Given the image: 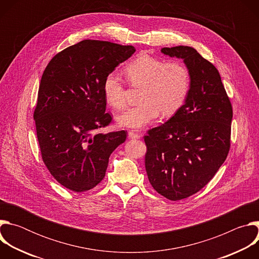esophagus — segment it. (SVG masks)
<instances>
[{"mask_svg":"<svg viewBox=\"0 0 259 259\" xmlns=\"http://www.w3.org/2000/svg\"><path fill=\"white\" fill-rule=\"evenodd\" d=\"M128 137L130 139H139L140 138V135L137 134V133H134L133 131H129L128 132Z\"/></svg>","mask_w":259,"mask_h":259,"instance_id":"obj_1","label":"esophagus"}]
</instances>
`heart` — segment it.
<instances>
[{"mask_svg": "<svg viewBox=\"0 0 259 259\" xmlns=\"http://www.w3.org/2000/svg\"><path fill=\"white\" fill-rule=\"evenodd\" d=\"M125 75L132 87H141L139 104L117 116L121 127L140 129L159 116L173 115L186 101L191 89V72L186 64L151 56L138 55L125 66ZM106 102L116 109L126 105V89L117 73H108L102 85Z\"/></svg>", "mask_w": 259, "mask_h": 259, "instance_id": "heart-1", "label": "heart"}]
</instances>
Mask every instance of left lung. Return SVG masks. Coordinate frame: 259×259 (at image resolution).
Segmentation results:
<instances>
[{
  "instance_id": "1",
  "label": "left lung",
  "mask_w": 259,
  "mask_h": 259,
  "mask_svg": "<svg viewBox=\"0 0 259 259\" xmlns=\"http://www.w3.org/2000/svg\"><path fill=\"white\" fill-rule=\"evenodd\" d=\"M161 52L183 59L191 89L174 116L143 137L145 170L160 195L178 201L202 190L226 161L233 108L217 68L196 49L176 46Z\"/></svg>"
}]
</instances>
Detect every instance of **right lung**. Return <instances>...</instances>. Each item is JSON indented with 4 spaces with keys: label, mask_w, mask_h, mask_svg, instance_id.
<instances>
[{
    "label": "right lung",
    "mask_w": 259,
    "mask_h": 259,
    "mask_svg": "<svg viewBox=\"0 0 259 259\" xmlns=\"http://www.w3.org/2000/svg\"><path fill=\"white\" fill-rule=\"evenodd\" d=\"M135 52L133 46L84 40L57 53L41 79L33 113L43 162L64 188L82 193L103 179L108 159L127 131L95 133L105 113L104 78Z\"/></svg>",
    "instance_id": "obj_1"
}]
</instances>
